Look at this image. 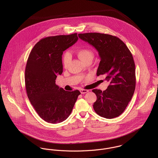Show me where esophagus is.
<instances>
[{"label":"esophagus","mask_w":158,"mask_h":158,"mask_svg":"<svg viewBox=\"0 0 158 158\" xmlns=\"http://www.w3.org/2000/svg\"><path fill=\"white\" fill-rule=\"evenodd\" d=\"M89 90H86V89H80V92L82 94H86V93H87L88 92Z\"/></svg>","instance_id":"1"}]
</instances>
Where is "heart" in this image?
<instances>
[{"label": "heart", "mask_w": 158, "mask_h": 158, "mask_svg": "<svg viewBox=\"0 0 158 158\" xmlns=\"http://www.w3.org/2000/svg\"><path fill=\"white\" fill-rule=\"evenodd\" d=\"M77 54L79 58L83 62H85L86 61L93 59L94 58V53L92 50L88 47H82L80 48H78L77 50ZM71 57L70 53L66 52L63 55L62 61H63V66L65 68H67L70 62Z\"/></svg>", "instance_id": "b5f03b06"}]
</instances>
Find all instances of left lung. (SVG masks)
<instances>
[{
	"label": "left lung",
	"instance_id": "1",
	"mask_svg": "<svg viewBox=\"0 0 158 158\" xmlns=\"http://www.w3.org/2000/svg\"><path fill=\"white\" fill-rule=\"evenodd\" d=\"M78 37L94 46L100 62L97 75H106L109 82L103 92L95 89L97 96L93 108L101 117L113 118L125 111L132 98L135 88V64L125 44L117 36L100 33H80Z\"/></svg>",
	"mask_w": 158,
	"mask_h": 158
}]
</instances>
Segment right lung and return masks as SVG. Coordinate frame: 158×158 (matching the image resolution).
<instances>
[{
	"instance_id": "right-lung-1",
	"label": "right lung",
	"mask_w": 158,
	"mask_h": 158,
	"mask_svg": "<svg viewBox=\"0 0 158 158\" xmlns=\"http://www.w3.org/2000/svg\"><path fill=\"white\" fill-rule=\"evenodd\" d=\"M78 39L76 33L44 38L28 58L25 70L27 96L40 117L48 123L65 120L81 94L78 90H64L55 83L57 75L63 72V52Z\"/></svg>"
}]
</instances>
